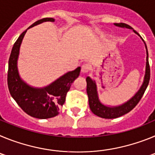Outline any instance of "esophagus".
Wrapping results in <instances>:
<instances>
[{
	"label": "esophagus",
	"mask_w": 155,
	"mask_h": 155,
	"mask_svg": "<svg viewBox=\"0 0 155 155\" xmlns=\"http://www.w3.org/2000/svg\"><path fill=\"white\" fill-rule=\"evenodd\" d=\"M89 66L87 65V64H83L81 66V73H87L88 71H89Z\"/></svg>",
	"instance_id": "34e87169"
}]
</instances>
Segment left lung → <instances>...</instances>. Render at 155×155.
I'll list each match as a JSON object with an SVG mask.
<instances>
[{"label":"left lung","instance_id":"left-lung-1","mask_svg":"<svg viewBox=\"0 0 155 155\" xmlns=\"http://www.w3.org/2000/svg\"><path fill=\"white\" fill-rule=\"evenodd\" d=\"M114 25L116 26L121 27V28L134 29L132 27L130 26L129 25L125 24V23H114ZM133 31L141 38L139 33L137 32L135 30H133ZM142 40L143 41V39H142ZM145 47H146V50H147V64H146V71H145L143 83L139 91L135 94V95L123 105H119V106L109 107V106H106V105L101 103L99 99H98L95 81H93L90 77H87L86 81H87V96H88V103H89L91 112L94 115L104 119H115L128 113L137 105L140 100L141 99L142 96L144 94L145 90L147 89V87L149 84V81H150V65H149L148 62V52H147V48L146 44H145Z\"/></svg>","mask_w":155,"mask_h":155}]
</instances>
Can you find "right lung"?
I'll list each match as a JSON object with an SVG mask.
<instances>
[{
	"mask_svg": "<svg viewBox=\"0 0 155 155\" xmlns=\"http://www.w3.org/2000/svg\"><path fill=\"white\" fill-rule=\"evenodd\" d=\"M54 21L53 18H45L35 21L27 29L43 21ZM27 29L20 35L12 47L8 61V89L12 98L25 113L37 119L52 118L59 114L60 108L65 102L66 95L71 84L80 74L81 68L78 67L74 71L66 73L42 88L28 85L21 79L17 68L19 49Z\"/></svg>",
	"mask_w": 155,
	"mask_h": 155,
	"instance_id": "right-lung-1",
	"label": "right lung"
}]
</instances>
